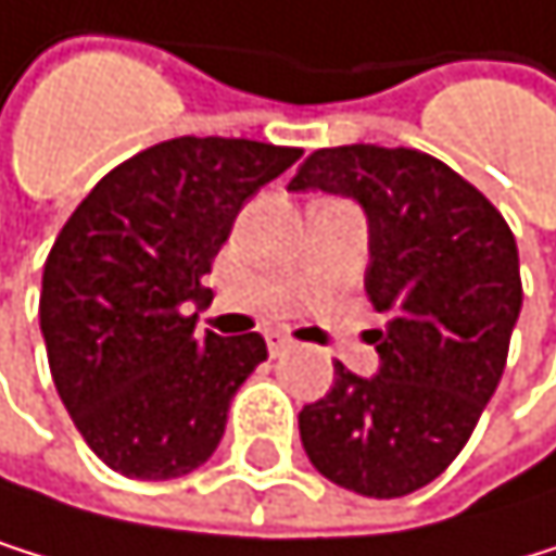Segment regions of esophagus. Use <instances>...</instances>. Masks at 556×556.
Wrapping results in <instances>:
<instances>
[{
    "label": "esophagus",
    "instance_id": "34e87169",
    "mask_svg": "<svg viewBox=\"0 0 556 556\" xmlns=\"http://www.w3.org/2000/svg\"><path fill=\"white\" fill-rule=\"evenodd\" d=\"M266 348H269V354H273V357H280L283 351H290V348H293V341L287 338L283 330H266Z\"/></svg>",
    "mask_w": 556,
    "mask_h": 556
}]
</instances>
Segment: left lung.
<instances>
[{"instance_id": "left-lung-1", "label": "left lung", "mask_w": 556, "mask_h": 556, "mask_svg": "<svg viewBox=\"0 0 556 556\" xmlns=\"http://www.w3.org/2000/svg\"><path fill=\"white\" fill-rule=\"evenodd\" d=\"M287 188L361 205L364 290L384 317L378 371L333 361L330 391L300 412V442L330 483L408 496L459 456L503 378L523 303L517 239L483 192L412 148H320Z\"/></svg>"}]
</instances>
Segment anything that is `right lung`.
I'll use <instances>...</instances> for the list:
<instances>
[{
  "label": "right lung",
  "instance_id": "1",
  "mask_svg": "<svg viewBox=\"0 0 556 556\" xmlns=\"http://www.w3.org/2000/svg\"><path fill=\"white\" fill-rule=\"evenodd\" d=\"M296 157L245 138L162 141L100 178L66 218L42 266L39 330L60 402L114 472L178 479L223 442L266 341L195 333L212 303L202 276L239 208Z\"/></svg>",
  "mask_w": 556,
  "mask_h": 556
}]
</instances>
